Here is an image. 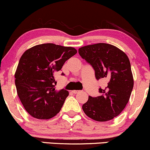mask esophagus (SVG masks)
Instances as JSON below:
<instances>
[{"instance_id":"esophagus-1","label":"esophagus","mask_w":150,"mask_h":150,"mask_svg":"<svg viewBox=\"0 0 150 150\" xmlns=\"http://www.w3.org/2000/svg\"><path fill=\"white\" fill-rule=\"evenodd\" d=\"M80 90H72V93H74V94H77V93H80Z\"/></svg>"}]
</instances>
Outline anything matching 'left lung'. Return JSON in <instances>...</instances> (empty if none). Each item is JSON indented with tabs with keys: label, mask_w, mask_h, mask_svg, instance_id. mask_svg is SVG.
<instances>
[{
	"label": "left lung",
	"mask_w": 150,
	"mask_h": 150,
	"mask_svg": "<svg viewBox=\"0 0 150 150\" xmlns=\"http://www.w3.org/2000/svg\"><path fill=\"white\" fill-rule=\"evenodd\" d=\"M78 52L93 67L97 80L107 83L105 88L99 89L100 96H89L83 105L84 112L95 121L111 120L125 109L132 91L134 80L129 58L117 47L103 42L83 46Z\"/></svg>",
	"instance_id": "obj_1"
}]
</instances>
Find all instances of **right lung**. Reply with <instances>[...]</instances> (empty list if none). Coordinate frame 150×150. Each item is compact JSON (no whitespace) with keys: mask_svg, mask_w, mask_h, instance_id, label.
Listing matches in <instances>:
<instances>
[{"mask_svg":"<svg viewBox=\"0 0 150 150\" xmlns=\"http://www.w3.org/2000/svg\"><path fill=\"white\" fill-rule=\"evenodd\" d=\"M76 53L72 47L45 43L23 54L15 73V84L21 102L31 116L48 120L60 111L69 93L64 89L55 90L54 74Z\"/></svg>","mask_w":150,"mask_h":150,"instance_id":"1","label":"right lung"}]
</instances>
